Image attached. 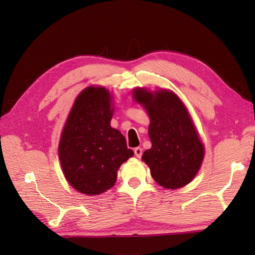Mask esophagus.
<instances>
[{
    "label": "esophagus",
    "instance_id": "34e87169",
    "mask_svg": "<svg viewBox=\"0 0 255 255\" xmlns=\"http://www.w3.org/2000/svg\"><path fill=\"white\" fill-rule=\"evenodd\" d=\"M134 153L137 157H141L142 156V149L140 148V146H137V148L134 149Z\"/></svg>",
    "mask_w": 255,
    "mask_h": 255
}]
</instances>
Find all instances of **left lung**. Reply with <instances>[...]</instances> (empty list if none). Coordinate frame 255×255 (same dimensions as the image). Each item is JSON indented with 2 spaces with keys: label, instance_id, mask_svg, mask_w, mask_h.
<instances>
[{
  "label": "left lung",
  "instance_id": "8db88e82",
  "mask_svg": "<svg viewBox=\"0 0 255 255\" xmlns=\"http://www.w3.org/2000/svg\"><path fill=\"white\" fill-rule=\"evenodd\" d=\"M133 95L143 105L151 120L149 137L152 148L143 152L142 160L150 167L154 181L169 189L188 184L202 164L204 146L187 110L168 90L153 95L137 88Z\"/></svg>",
  "mask_w": 255,
  "mask_h": 255
}]
</instances>
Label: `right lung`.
I'll return each instance as SVG.
<instances>
[{
    "label": "right lung",
    "mask_w": 255,
    "mask_h": 255,
    "mask_svg": "<svg viewBox=\"0 0 255 255\" xmlns=\"http://www.w3.org/2000/svg\"><path fill=\"white\" fill-rule=\"evenodd\" d=\"M111 100L104 87L84 89L61 133L58 154L66 179L88 196L112 188L121 164L134 155L125 136L111 127Z\"/></svg>",
    "instance_id": "obj_1"
}]
</instances>
